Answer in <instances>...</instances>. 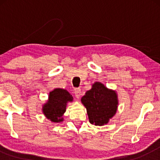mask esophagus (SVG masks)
<instances>
[{
    "mask_svg": "<svg viewBox=\"0 0 160 160\" xmlns=\"http://www.w3.org/2000/svg\"><path fill=\"white\" fill-rule=\"evenodd\" d=\"M74 93H75L76 98H78V99L80 98L81 95H82V92H81V89L79 88L75 89V92H74Z\"/></svg>",
    "mask_w": 160,
    "mask_h": 160,
    "instance_id": "obj_1",
    "label": "esophagus"
}]
</instances>
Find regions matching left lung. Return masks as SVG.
Here are the masks:
<instances>
[{
	"mask_svg": "<svg viewBox=\"0 0 160 160\" xmlns=\"http://www.w3.org/2000/svg\"><path fill=\"white\" fill-rule=\"evenodd\" d=\"M87 109L89 121L96 126H103L117 113L119 100L117 92L108 89L101 82H96L91 89L81 99Z\"/></svg>",
	"mask_w": 160,
	"mask_h": 160,
	"instance_id": "obj_1",
	"label": "left lung"
}]
</instances>
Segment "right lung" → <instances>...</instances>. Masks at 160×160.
Segmentation results:
<instances>
[{
  "mask_svg": "<svg viewBox=\"0 0 160 160\" xmlns=\"http://www.w3.org/2000/svg\"><path fill=\"white\" fill-rule=\"evenodd\" d=\"M73 98L66 89L56 88L49 94L47 102L42 106V112L50 121L55 123L63 122L62 116L66 111L68 102H73Z\"/></svg>",
  "mask_w": 160,
  "mask_h": 160,
  "instance_id": "right-lung-1",
  "label": "right lung"
}]
</instances>
